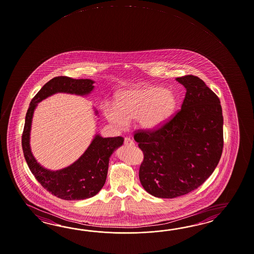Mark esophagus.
I'll list each match as a JSON object with an SVG mask.
<instances>
[{"label": "esophagus", "mask_w": 254, "mask_h": 254, "mask_svg": "<svg viewBox=\"0 0 254 254\" xmlns=\"http://www.w3.org/2000/svg\"><path fill=\"white\" fill-rule=\"evenodd\" d=\"M124 145L126 147H133L135 145V143L133 142V140L129 137H126L124 140Z\"/></svg>", "instance_id": "esophagus-1"}]
</instances>
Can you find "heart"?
<instances>
[{
	"mask_svg": "<svg viewBox=\"0 0 254 254\" xmlns=\"http://www.w3.org/2000/svg\"><path fill=\"white\" fill-rule=\"evenodd\" d=\"M177 96L171 90L159 86H140L119 92L116 104L105 103L106 119L119 128L136 120L140 128L152 131L167 121L177 106Z\"/></svg>",
	"mask_w": 254,
	"mask_h": 254,
	"instance_id": "heart-1",
	"label": "heart"
}]
</instances>
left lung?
<instances>
[{
  "instance_id": "8db88e82",
  "label": "left lung",
  "mask_w": 254,
  "mask_h": 254,
  "mask_svg": "<svg viewBox=\"0 0 254 254\" xmlns=\"http://www.w3.org/2000/svg\"><path fill=\"white\" fill-rule=\"evenodd\" d=\"M176 81L186 89L179 111L160 128L134 135L144 154L140 183L156 197H178L195 190L222 154V108L217 94L193 75Z\"/></svg>"
}]
</instances>
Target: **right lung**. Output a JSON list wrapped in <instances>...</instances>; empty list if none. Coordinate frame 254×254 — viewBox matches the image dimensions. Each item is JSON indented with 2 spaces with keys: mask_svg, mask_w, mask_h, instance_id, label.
Listing matches in <instances>:
<instances>
[{
  "mask_svg": "<svg viewBox=\"0 0 254 254\" xmlns=\"http://www.w3.org/2000/svg\"><path fill=\"white\" fill-rule=\"evenodd\" d=\"M94 81L89 79L75 80L66 76L55 77L44 85L35 95L25 116L22 135V147L25 161L33 175L44 188L57 197L64 200H82L93 197L105 185L109 159L114 150L120 147L122 136L102 137L95 135L93 141L81 157L71 165L59 171L42 167L32 154L30 148L33 114L37 104L57 93L87 95L93 90ZM97 115V111H95Z\"/></svg>",
  "mask_w": 254,
  "mask_h": 254,
  "instance_id": "1",
  "label": "right lung"
}]
</instances>
